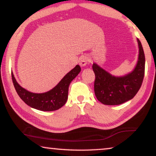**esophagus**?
Listing matches in <instances>:
<instances>
[{
  "label": "esophagus",
  "instance_id": "obj_1",
  "mask_svg": "<svg viewBox=\"0 0 156 156\" xmlns=\"http://www.w3.org/2000/svg\"><path fill=\"white\" fill-rule=\"evenodd\" d=\"M89 61V58L86 56H82L80 59V65L81 67H84L87 65L88 62Z\"/></svg>",
  "mask_w": 156,
  "mask_h": 156
}]
</instances>
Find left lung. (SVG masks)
I'll return each instance as SVG.
<instances>
[{
	"mask_svg": "<svg viewBox=\"0 0 156 156\" xmlns=\"http://www.w3.org/2000/svg\"><path fill=\"white\" fill-rule=\"evenodd\" d=\"M138 43L139 54L135 67L123 76H114L93 63L95 75L94 91L97 99L106 105H119L135 97L142 86L145 70V56L142 43Z\"/></svg>",
	"mask_w": 156,
	"mask_h": 156,
	"instance_id": "8db88e82",
	"label": "left lung"
}]
</instances>
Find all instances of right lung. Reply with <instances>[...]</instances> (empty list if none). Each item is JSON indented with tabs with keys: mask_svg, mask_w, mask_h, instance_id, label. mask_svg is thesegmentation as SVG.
Returning <instances> with one entry per match:
<instances>
[{
	"mask_svg": "<svg viewBox=\"0 0 156 156\" xmlns=\"http://www.w3.org/2000/svg\"><path fill=\"white\" fill-rule=\"evenodd\" d=\"M80 72V66L76 65L52 89L42 93L30 92L21 87L16 81L12 72V79L16 93L26 105L40 111L51 112L60 109L66 104L68 98L69 86Z\"/></svg>",
	"mask_w": 156,
	"mask_h": 156,
	"instance_id": "1",
	"label": "right lung"
}]
</instances>
